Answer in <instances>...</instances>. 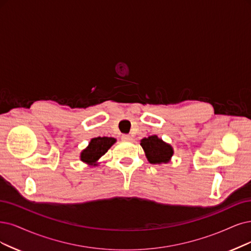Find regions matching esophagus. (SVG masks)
<instances>
[{
	"mask_svg": "<svg viewBox=\"0 0 251 251\" xmlns=\"http://www.w3.org/2000/svg\"><path fill=\"white\" fill-rule=\"evenodd\" d=\"M122 140H123V141H126V142H129V141H131L132 138H131V136L129 135V134H123V135H122Z\"/></svg>",
	"mask_w": 251,
	"mask_h": 251,
	"instance_id": "34e87169",
	"label": "esophagus"
}]
</instances>
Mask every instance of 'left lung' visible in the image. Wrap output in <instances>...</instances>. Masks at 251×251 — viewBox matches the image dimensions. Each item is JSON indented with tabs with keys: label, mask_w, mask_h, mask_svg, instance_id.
I'll use <instances>...</instances> for the list:
<instances>
[{
	"label": "left lung",
	"mask_w": 251,
	"mask_h": 251,
	"mask_svg": "<svg viewBox=\"0 0 251 251\" xmlns=\"http://www.w3.org/2000/svg\"><path fill=\"white\" fill-rule=\"evenodd\" d=\"M141 146L145 150L148 160L151 163L169 162L173 156V148L162 142V140L157 137V135H151L147 138H143Z\"/></svg>",
	"instance_id": "1"
}]
</instances>
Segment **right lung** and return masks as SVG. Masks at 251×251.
I'll list each match as a JSON object with an SVG mask.
<instances>
[{"instance_id":"add662e5","label":"right lung","mask_w":251,"mask_h":251,"mask_svg":"<svg viewBox=\"0 0 251 251\" xmlns=\"http://www.w3.org/2000/svg\"><path fill=\"white\" fill-rule=\"evenodd\" d=\"M113 137H95L90 142L87 149L80 154V160L89 164H94L101 156H103L109 148L115 144Z\"/></svg>"}]
</instances>
